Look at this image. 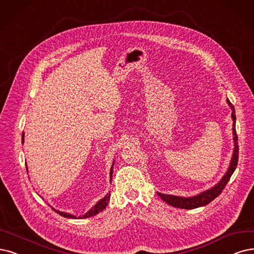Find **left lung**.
<instances>
[{"instance_id":"obj_1","label":"left lung","mask_w":254,"mask_h":254,"mask_svg":"<svg viewBox=\"0 0 254 254\" xmlns=\"http://www.w3.org/2000/svg\"><path fill=\"white\" fill-rule=\"evenodd\" d=\"M227 103L229 105L232 113H231V118L233 120V125H232V130H233V141H234V148H233V154L231 158V162L229 165V168L227 170L226 174L224 175V177L221 179V181L211 187L210 190H205L199 194H196L194 196H189V198H184V196H177L173 194H165L158 192L159 196L166 202L168 205L174 206V207L178 208H182V209H193V208H198L202 207V206H205L209 204L211 201H213L217 196L223 191L225 189V186L228 183L230 180V177L232 176L233 172L236 171L237 165H238V160H239V145H238V135H237V130H236V111H234V107L232 103L229 101L227 98Z\"/></svg>"}]
</instances>
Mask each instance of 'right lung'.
<instances>
[{
	"label": "right lung",
	"instance_id": "right-lung-1",
	"mask_svg": "<svg viewBox=\"0 0 254 254\" xmlns=\"http://www.w3.org/2000/svg\"><path fill=\"white\" fill-rule=\"evenodd\" d=\"M22 142H24V133H23V135H22ZM113 165H114V162H113ZM26 168H27V166H26ZM112 174H113V166L111 167V173H110L111 180H112ZM110 195H111V193L109 192V193L105 196V198L101 199L100 201H98L97 204H96L95 206H94V207H92L87 213H84L83 215H80V217H78V218L75 217V215H73V214L68 213V212L60 211V210H56V209H54V208H52V209H54V211L60 213V214L62 215V217H64V218H69V219H86V218L93 217V215H95V214L101 212L103 209H105V208L107 207V205H108L109 201H110Z\"/></svg>",
	"mask_w": 254,
	"mask_h": 254
}]
</instances>
